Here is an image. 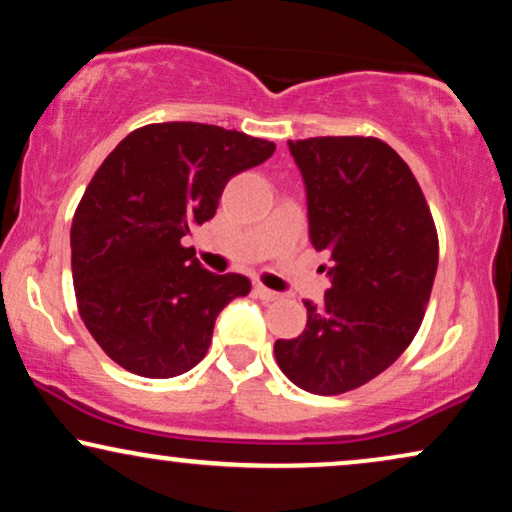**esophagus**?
I'll list each match as a JSON object with an SVG mask.
<instances>
[{
    "mask_svg": "<svg viewBox=\"0 0 512 512\" xmlns=\"http://www.w3.org/2000/svg\"><path fill=\"white\" fill-rule=\"evenodd\" d=\"M255 293H257V297H260V300H264V302H276L278 297H281V295L276 293V290H269L267 286H262V283H257Z\"/></svg>",
    "mask_w": 512,
    "mask_h": 512,
    "instance_id": "34e87169",
    "label": "esophagus"
}]
</instances>
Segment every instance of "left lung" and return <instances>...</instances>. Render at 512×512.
Returning <instances> with one entry per match:
<instances>
[{
	"label": "left lung",
	"instance_id": "1",
	"mask_svg": "<svg viewBox=\"0 0 512 512\" xmlns=\"http://www.w3.org/2000/svg\"><path fill=\"white\" fill-rule=\"evenodd\" d=\"M307 186L309 238L331 255V288L307 328L276 340V364L312 394H345L390 368L416 338L439 238L411 167L375 137L290 141Z\"/></svg>",
	"mask_w": 512,
	"mask_h": 512
}]
</instances>
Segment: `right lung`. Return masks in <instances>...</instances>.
I'll list each match as a JSON object with an SVG mask.
<instances>
[{
	"label": "right lung",
	"instance_id": "right-lung-1",
	"mask_svg": "<svg viewBox=\"0 0 512 512\" xmlns=\"http://www.w3.org/2000/svg\"><path fill=\"white\" fill-rule=\"evenodd\" d=\"M274 141L200 122H153L127 134L84 189L70 226L77 312L129 373L174 378L208 352L217 314L250 293L181 245L215 217L234 174L264 163Z\"/></svg>",
	"mask_w": 512,
	"mask_h": 512
}]
</instances>
